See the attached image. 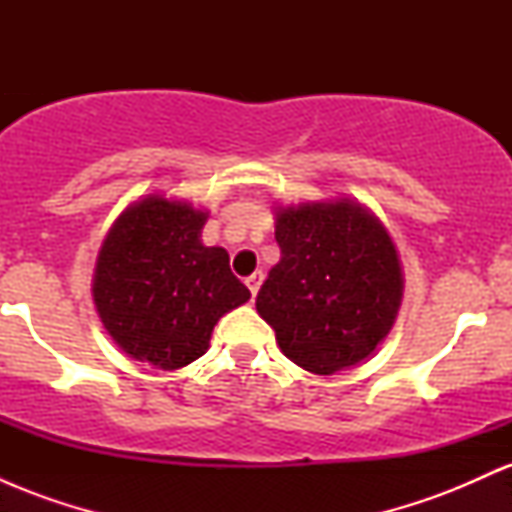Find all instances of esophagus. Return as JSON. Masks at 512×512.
Wrapping results in <instances>:
<instances>
[{
	"label": "esophagus",
	"instance_id": "1",
	"mask_svg": "<svg viewBox=\"0 0 512 512\" xmlns=\"http://www.w3.org/2000/svg\"><path fill=\"white\" fill-rule=\"evenodd\" d=\"M262 279H264V274H262V272H255L252 276H248V279H245V284H248V289H250V293H252V298H255V296H257V291H260Z\"/></svg>",
	"mask_w": 512,
	"mask_h": 512
}]
</instances>
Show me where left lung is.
<instances>
[{"mask_svg": "<svg viewBox=\"0 0 512 512\" xmlns=\"http://www.w3.org/2000/svg\"><path fill=\"white\" fill-rule=\"evenodd\" d=\"M281 260L257 293V313L296 366L332 375L368 358L402 303V267L387 228L351 199L276 211Z\"/></svg>", "mask_w": 512, "mask_h": 512, "instance_id": "obj_1", "label": "left lung"}]
</instances>
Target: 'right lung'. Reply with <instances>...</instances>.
<instances>
[{"mask_svg":"<svg viewBox=\"0 0 512 512\" xmlns=\"http://www.w3.org/2000/svg\"><path fill=\"white\" fill-rule=\"evenodd\" d=\"M207 211L149 195L117 216L98 252L93 301L113 342L137 361L178 370L207 354L219 317L248 303L228 252L207 248Z\"/></svg>","mask_w":512,"mask_h":512,"instance_id":"1","label":"right lung"}]
</instances>
